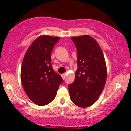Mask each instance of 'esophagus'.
<instances>
[{"instance_id": "1", "label": "esophagus", "mask_w": 131, "mask_h": 131, "mask_svg": "<svg viewBox=\"0 0 131 131\" xmlns=\"http://www.w3.org/2000/svg\"><path fill=\"white\" fill-rule=\"evenodd\" d=\"M65 76H66V74H65V73L61 74V77H62V78H63V79H65Z\"/></svg>"}]
</instances>
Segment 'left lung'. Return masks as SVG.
Instances as JSON below:
<instances>
[{
  "mask_svg": "<svg viewBox=\"0 0 131 131\" xmlns=\"http://www.w3.org/2000/svg\"><path fill=\"white\" fill-rule=\"evenodd\" d=\"M71 39L77 51L78 68L73 83L68 85L70 96L75 105L87 108L97 101L105 88L106 61L100 45L90 35Z\"/></svg>",
  "mask_w": 131,
  "mask_h": 131,
  "instance_id": "1",
  "label": "left lung"
}]
</instances>
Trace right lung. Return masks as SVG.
Wrapping results in <instances>:
<instances>
[{
    "label": "right lung",
    "mask_w": 131,
    "mask_h": 131,
    "mask_svg": "<svg viewBox=\"0 0 131 131\" xmlns=\"http://www.w3.org/2000/svg\"><path fill=\"white\" fill-rule=\"evenodd\" d=\"M59 37L42 35L38 37L25 53L21 81L25 93L35 104L44 106L54 100L61 77L51 65V52Z\"/></svg>",
    "instance_id": "right-lung-1"
}]
</instances>
